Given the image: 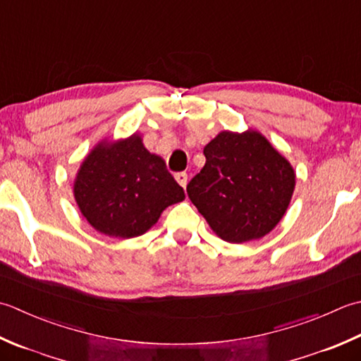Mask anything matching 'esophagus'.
<instances>
[{
  "mask_svg": "<svg viewBox=\"0 0 361 361\" xmlns=\"http://www.w3.org/2000/svg\"><path fill=\"white\" fill-rule=\"evenodd\" d=\"M175 180L178 181V185H180L181 188H186V185H188V173H186V172L175 173Z\"/></svg>",
  "mask_w": 361,
  "mask_h": 361,
  "instance_id": "esophagus-1",
  "label": "esophagus"
}]
</instances>
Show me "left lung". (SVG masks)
<instances>
[{
	"mask_svg": "<svg viewBox=\"0 0 361 361\" xmlns=\"http://www.w3.org/2000/svg\"><path fill=\"white\" fill-rule=\"evenodd\" d=\"M207 162L186 188L216 235L241 244L275 228L295 186V173L263 134L222 131L204 145Z\"/></svg>",
	"mask_w": 361,
	"mask_h": 361,
	"instance_id": "left-lung-1",
	"label": "left lung"
}]
</instances>
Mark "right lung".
Listing matches in <instances>:
<instances>
[{"label": "right lung", "mask_w": 361, "mask_h": 361, "mask_svg": "<svg viewBox=\"0 0 361 361\" xmlns=\"http://www.w3.org/2000/svg\"><path fill=\"white\" fill-rule=\"evenodd\" d=\"M73 194L92 227L122 239L144 235L167 207L185 200L164 159L148 152L137 134L94 147L76 173Z\"/></svg>", "instance_id": "add662e5"}]
</instances>
